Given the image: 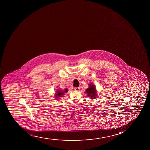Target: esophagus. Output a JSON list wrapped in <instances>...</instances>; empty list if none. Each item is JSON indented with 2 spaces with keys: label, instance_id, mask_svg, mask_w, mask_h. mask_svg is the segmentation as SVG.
I'll return each mask as SVG.
<instances>
[{
  "label": "esophagus",
  "instance_id": "obj_1",
  "mask_svg": "<svg viewBox=\"0 0 150 150\" xmlns=\"http://www.w3.org/2000/svg\"><path fill=\"white\" fill-rule=\"evenodd\" d=\"M74 90L76 91H80V88H79V87H78V88H74Z\"/></svg>",
  "mask_w": 150,
  "mask_h": 150
}]
</instances>
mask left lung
<instances>
[{
	"label": "left lung",
	"instance_id": "1",
	"mask_svg": "<svg viewBox=\"0 0 150 150\" xmlns=\"http://www.w3.org/2000/svg\"><path fill=\"white\" fill-rule=\"evenodd\" d=\"M86 93L87 94L88 97H90L91 99H94L97 97L98 96V92L96 90V88L95 85L93 83H89L88 87L86 89Z\"/></svg>",
	"mask_w": 150,
	"mask_h": 150
}]
</instances>
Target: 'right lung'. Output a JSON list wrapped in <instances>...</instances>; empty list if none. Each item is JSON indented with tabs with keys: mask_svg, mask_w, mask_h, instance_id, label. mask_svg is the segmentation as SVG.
I'll return each instance as SVG.
<instances>
[{
	"mask_svg": "<svg viewBox=\"0 0 150 150\" xmlns=\"http://www.w3.org/2000/svg\"><path fill=\"white\" fill-rule=\"evenodd\" d=\"M68 89L65 88V89H57L56 91H55V93L54 94V97L55 100L61 99L62 97L64 96V93H67L68 91Z\"/></svg>",
	"mask_w": 150,
	"mask_h": 150,
	"instance_id": "obj_1",
	"label": "right lung"
}]
</instances>
